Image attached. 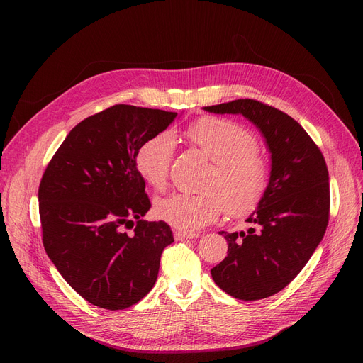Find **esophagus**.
I'll return each mask as SVG.
<instances>
[{
    "instance_id": "34e87169",
    "label": "esophagus",
    "mask_w": 363,
    "mask_h": 363,
    "mask_svg": "<svg viewBox=\"0 0 363 363\" xmlns=\"http://www.w3.org/2000/svg\"><path fill=\"white\" fill-rule=\"evenodd\" d=\"M200 234L199 233H193V231H175V238L177 240H191V238H197Z\"/></svg>"
}]
</instances>
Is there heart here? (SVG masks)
<instances>
[{
    "label": "heart",
    "mask_w": 363,
    "mask_h": 363,
    "mask_svg": "<svg viewBox=\"0 0 363 363\" xmlns=\"http://www.w3.org/2000/svg\"><path fill=\"white\" fill-rule=\"evenodd\" d=\"M184 138L208 160L203 194L174 193L156 201V215L184 231L199 230L215 222L222 212H249L262 199L269 182V164L257 150L253 133L235 121L207 116L189 125ZM175 156V138L160 132L147 138L137 150L135 167L155 189H163Z\"/></svg>",
    "instance_id": "obj_1"
}]
</instances>
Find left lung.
Wrapping results in <instances>:
<instances>
[{"instance_id":"left-lung-1","label":"left lung","mask_w":363,"mask_h":363,"mask_svg":"<svg viewBox=\"0 0 363 363\" xmlns=\"http://www.w3.org/2000/svg\"><path fill=\"white\" fill-rule=\"evenodd\" d=\"M218 114H242L259 128L271 152V177L252 228L219 234L228 256L211 271L219 289L253 301L279 293L316 250L330 219V178L320 150L298 122L257 100L204 107Z\"/></svg>"}]
</instances>
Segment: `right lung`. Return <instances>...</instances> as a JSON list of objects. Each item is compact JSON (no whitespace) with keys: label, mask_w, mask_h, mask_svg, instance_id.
<instances>
[{"label":"right lung","mask_w":363,"mask_h":363,"mask_svg":"<svg viewBox=\"0 0 363 363\" xmlns=\"http://www.w3.org/2000/svg\"><path fill=\"white\" fill-rule=\"evenodd\" d=\"M178 113L116 104L76 125L38 189L44 249L70 287L94 306L126 309L150 293L170 226L141 219L151 207L135 167L138 147ZM136 228L132 235L124 230Z\"/></svg>","instance_id":"add662e5"}]
</instances>
